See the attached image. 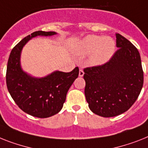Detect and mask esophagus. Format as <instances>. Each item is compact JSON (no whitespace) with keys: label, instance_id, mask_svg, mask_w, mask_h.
<instances>
[{"label":"esophagus","instance_id":"obj_1","mask_svg":"<svg viewBox=\"0 0 148 148\" xmlns=\"http://www.w3.org/2000/svg\"><path fill=\"white\" fill-rule=\"evenodd\" d=\"M79 77H82L83 75H84V71H83V70H82V69H79Z\"/></svg>","mask_w":148,"mask_h":148}]
</instances>
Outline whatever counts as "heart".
<instances>
[{"mask_svg":"<svg viewBox=\"0 0 148 148\" xmlns=\"http://www.w3.org/2000/svg\"><path fill=\"white\" fill-rule=\"evenodd\" d=\"M115 41L110 37L88 35L81 41L78 48L79 54H90L88 63L91 66L102 65L110 60L114 53Z\"/></svg>","mask_w":148,"mask_h":148,"instance_id":"1","label":"heart"}]
</instances>
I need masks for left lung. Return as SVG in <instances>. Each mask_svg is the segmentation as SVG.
Returning <instances> with one entry per match:
<instances>
[{"mask_svg": "<svg viewBox=\"0 0 148 148\" xmlns=\"http://www.w3.org/2000/svg\"><path fill=\"white\" fill-rule=\"evenodd\" d=\"M119 48L108 62L84 69L85 95L95 114L113 117L125 113L141 93L144 73L140 53L132 44L118 33Z\"/></svg>", "mask_w": 148, "mask_h": 148, "instance_id": "left-lung-1", "label": "left lung"}]
</instances>
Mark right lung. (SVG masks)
I'll use <instances>...</instances> for the list:
<instances>
[{"mask_svg": "<svg viewBox=\"0 0 148 148\" xmlns=\"http://www.w3.org/2000/svg\"><path fill=\"white\" fill-rule=\"evenodd\" d=\"M56 34L55 32L43 31L32 33L12 49L7 63L6 82L11 97L22 110L38 118H47L59 113L68 90L79 76V67L70 73L55 71L42 78L31 76L22 69L20 56L25 44L36 36Z\"/></svg>", "mask_w": 148, "mask_h": 148, "instance_id": "right-lung-1", "label": "right lung"}]
</instances>
